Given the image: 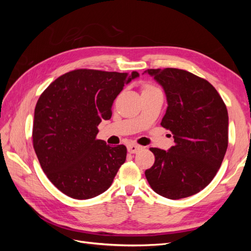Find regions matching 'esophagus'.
Segmentation results:
<instances>
[{
    "instance_id": "obj_1",
    "label": "esophagus",
    "mask_w": 251,
    "mask_h": 251,
    "mask_svg": "<svg viewBox=\"0 0 251 251\" xmlns=\"http://www.w3.org/2000/svg\"><path fill=\"white\" fill-rule=\"evenodd\" d=\"M142 148L140 146H138V144H133L132 143V144H128V146H127V151H128V153H131V154H136Z\"/></svg>"
}]
</instances>
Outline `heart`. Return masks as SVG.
Here are the masks:
<instances>
[{
  "label": "heart",
  "mask_w": 251,
  "mask_h": 251,
  "mask_svg": "<svg viewBox=\"0 0 251 251\" xmlns=\"http://www.w3.org/2000/svg\"><path fill=\"white\" fill-rule=\"evenodd\" d=\"M149 88H151V87H149Z\"/></svg>",
  "instance_id": "heart-1"
}]
</instances>
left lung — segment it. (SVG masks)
<instances>
[{
	"label": "left lung",
	"mask_w": 251,
	"mask_h": 251,
	"mask_svg": "<svg viewBox=\"0 0 251 251\" xmlns=\"http://www.w3.org/2000/svg\"><path fill=\"white\" fill-rule=\"evenodd\" d=\"M147 73L164 91L168 108L161 126L173 134L168 151L150 150L155 163L146 171L149 184L168 199L193 196L214 179L228 146V113L210 83L193 73L166 68Z\"/></svg>",
	"instance_id": "obj_1"
}]
</instances>
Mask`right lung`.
Wrapping results in <instances>:
<instances>
[{
  "instance_id": "add662e5",
  "label": "right lung",
  "mask_w": 251,
  "mask_h": 251,
  "mask_svg": "<svg viewBox=\"0 0 251 251\" xmlns=\"http://www.w3.org/2000/svg\"><path fill=\"white\" fill-rule=\"evenodd\" d=\"M131 74L79 69L51 82L37 100L33 148L44 173L65 195L87 200L111 186L126 161V148L97 140V126L112 116V105Z\"/></svg>"
}]
</instances>
